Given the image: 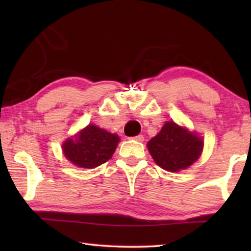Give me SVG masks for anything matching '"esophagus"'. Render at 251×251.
I'll use <instances>...</instances> for the list:
<instances>
[{"instance_id": "esophagus-1", "label": "esophagus", "mask_w": 251, "mask_h": 251, "mask_svg": "<svg viewBox=\"0 0 251 251\" xmlns=\"http://www.w3.org/2000/svg\"><path fill=\"white\" fill-rule=\"evenodd\" d=\"M131 139H134L136 142H144V136L143 135H137L135 137H131Z\"/></svg>"}]
</instances>
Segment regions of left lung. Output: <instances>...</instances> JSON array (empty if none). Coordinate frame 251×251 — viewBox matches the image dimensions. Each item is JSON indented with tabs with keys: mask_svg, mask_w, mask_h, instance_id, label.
<instances>
[{
	"mask_svg": "<svg viewBox=\"0 0 251 251\" xmlns=\"http://www.w3.org/2000/svg\"><path fill=\"white\" fill-rule=\"evenodd\" d=\"M202 139L174 122L165 123L163 128L147 144L155 163L165 171L178 172L189 167L201 156Z\"/></svg>",
	"mask_w": 251,
	"mask_h": 251,
	"instance_id": "left-lung-1",
	"label": "left lung"
}]
</instances>
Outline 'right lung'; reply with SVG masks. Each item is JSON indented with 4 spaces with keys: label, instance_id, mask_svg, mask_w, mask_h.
<instances>
[{
    "label": "right lung",
    "instance_id": "obj_1",
    "mask_svg": "<svg viewBox=\"0 0 251 251\" xmlns=\"http://www.w3.org/2000/svg\"><path fill=\"white\" fill-rule=\"evenodd\" d=\"M120 137L95 125H88L63 144L65 157L76 166L95 168L107 161L115 151Z\"/></svg>",
    "mask_w": 251,
    "mask_h": 251
}]
</instances>
